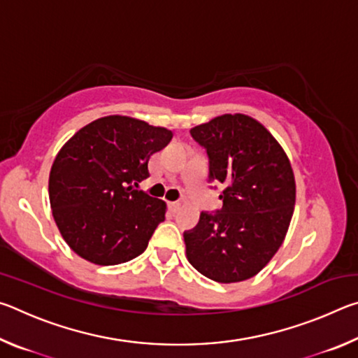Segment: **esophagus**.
I'll return each mask as SVG.
<instances>
[{
  "mask_svg": "<svg viewBox=\"0 0 358 358\" xmlns=\"http://www.w3.org/2000/svg\"><path fill=\"white\" fill-rule=\"evenodd\" d=\"M169 208H171L172 213H177V211L181 208L180 202H169Z\"/></svg>",
  "mask_w": 358,
  "mask_h": 358,
  "instance_id": "esophagus-1",
  "label": "esophagus"
}]
</instances>
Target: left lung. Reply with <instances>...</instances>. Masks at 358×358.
I'll return each mask as SVG.
<instances>
[{
  "label": "left lung",
  "instance_id": "1",
  "mask_svg": "<svg viewBox=\"0 0 358 358\" xmlns=\"http://www.w3.org/2000/svg\"><path fill=\"white\" fill-rule=\"evenodd\" d=\"M207 148L210 178L220 181L222 210L201 213L185 234L186 257L216 282L256 276L286 238L295 207V177L271 132L245 113H224L191 129Z\"/></svg>",
  "mask_w": 358,
  "mask_h": 358
}]
</instances>
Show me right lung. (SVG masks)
<instances>
[{"mask_svg":"<svg viewBox=\"0 0 358 358\" xmlns=\"http://www.w3.org/2000/svg\"><path fill=\"white\" fill-rule=\"evenodd\" d=\"M172 131L124 115H108L78 129L53 161L48 197L59 234L77 256L118 265L147 250L167 205L132 183L150 177V157Z\"/></svg>","mask_w":358,"mask_h":358,"instance_id":"obj_1","label":"right lung"}]
</instances>
